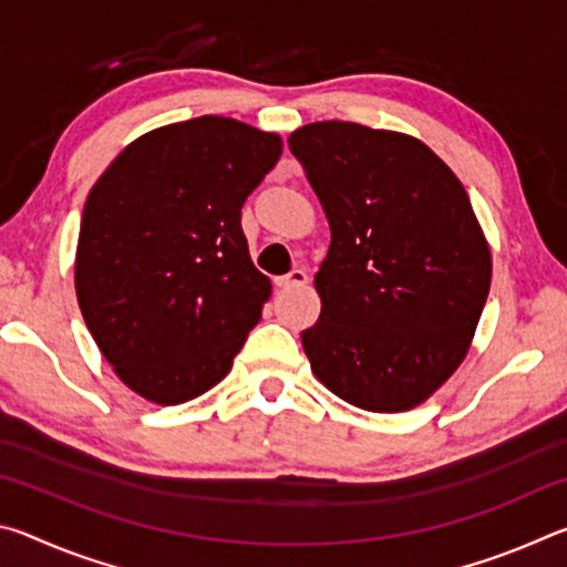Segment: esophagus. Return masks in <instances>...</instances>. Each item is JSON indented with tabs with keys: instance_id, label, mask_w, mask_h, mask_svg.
<instances>
[{
	"instance_id": "34e87169",
	"label": "esophagus",
	"mask_w": 567,
	"mask_h": 567,
	"mask_svg": "<svg viewBox=\"0 0 567 567\" xmlns=\"http://www.w3.org/2000/svg\"><path fill=\"white\" fill-rule=\"evenodd\" d=\"M307 282H310V275H307L305 270H300V267H295L290 275L280 277V282H277V285H280L282 290H295V287H305Z\"/></svg>"
}]
</instances>
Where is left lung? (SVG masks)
<instances>
[{
    "label": "left lung",
    "instance_id": "8db88e82",
    "mask_svg": "<svg viewBox=\"0 0 567 567\" xmlns=\"http://www.w3.org/2000/svg\"><path fill=\"white\" fill-rule=\"evenodd\" d=\"M287 145L332 233L302 330L315 378L354 408H415L463 362L491 290L463 182L410 134L354 122L305 124Z\"/></svg>",
    "mask_w": 567,
    "mask_h": 567
}]
</instances>
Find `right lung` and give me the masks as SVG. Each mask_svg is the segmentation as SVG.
Returning <instances> with one entry per match:
<instances>
[{"label":"right lung","mask_w":567,"mask_h":567,"mask_svg":"<svg viewBox=\"0 0 567 567\" xmlns=\"http://www.w3.org/2000/svg\"><path fill=\"white\" fill-rule=\"evenodd\" d=\"M282 155L275 132L205 117L134 140L84 203L74 287L130 390L179 405L215 388L272 285L249 260L243 205Z\"/></svg>","instance_id":"1"}]
</instances>
